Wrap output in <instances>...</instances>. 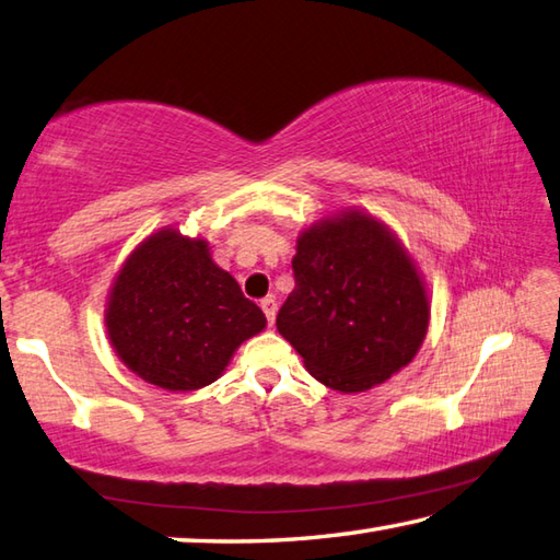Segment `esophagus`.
I'll use <instances>...</instances> for the list:
<instances>
[{
	"instance_id": "obj_1",
	"label": "esophagus",
	"mask_w": 560,
	"mask_h": 560,
	"mask_svg": "<svg viewBox=\"0 0 560 560\" xmlns=\"http://www.w3.org/2000/svg\"><path fill=\"white\" fill-rule=\"evenodd\" d=\"M259 305H261V311H265V315H267V323L273 325V317H277V301H273L271 295H269V299H265Z\"/></svg>"
}]
</instances>
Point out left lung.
I'll list each match as a JSON object with an SVG mask.
<instances>
[{
  "label": "left lung",
  "instance_id": "left-lung-1",
  "mask_svg": "<svg viewBox=\"0 0 560 560\" xmlns=\"http://www.w3.org/2000/svg\"><path fill=\"white\" fill-rule=\"evenodd\" d=\"M291 265L295 289L277 330L327 388L364 393L420 352L430 293L410 252L376 215L347 208L303 228Z\"/></svg>",
  "mask_w": 560,
  "mask_h": 560
}]
</instances>
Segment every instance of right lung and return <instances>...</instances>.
Masks as SVG:
<instances>
[{
	"instance_id": "obj_1",
	"label": "right lung",
	"mask_w": 560,
	"mask_h": 560,
	"mask_svg": "<svg viewBox=\"0 0 560 560\" xmlns=\"http://www.w3.org/2000/svg\"><path fill=\"white\" fill-rule=\"evenodd\" d=\"M104 325L133 374L186 393L221 378L267 317L215 265L203 237L167 225L142 240L116 271Z\"/></svg>"
}]
</instances>
